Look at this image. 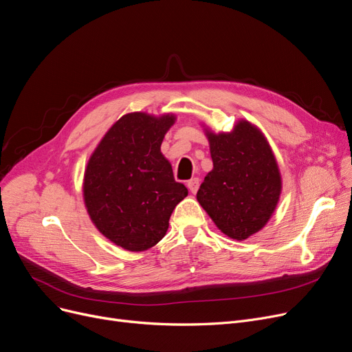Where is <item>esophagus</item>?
I'll use <instances>...</instances> for the list:
<instances>
[{
  "instance_id": "1",
  "label": "esophagus",
  "mask_w": 352,
  "mask_h": 352,
  "mask_svg": "<svg viewBox=\"0 0 352 352\" xmlns=\"http://www.w3.org/2000/svg\"><path fill=\"white\" fill-rule=\"evenodd\" d=\"M187 187H188V190L192 194H195L198 191V188H200V179H198V178H191L190 181H187Z\"/></svg>"
}]
</instances>
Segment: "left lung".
Returning a JSON list of instances; mask_svg holds the SVG:
<instances>
[{
	"label": "left lung",
	"mask_w": 352,
	"mask_h": 352,
	"mask_svg": "<svg viewBox=\"0 0 352 352\" xmlns=\"http://www.w3.org/2000/svg\"><path fill=\"white\" fill-rule=\"evenodd\" d=\"M212 170L197 200L226 236L246 240L266 226L276 210L282 177L265 135L249 120L232 132L206 129Z\"/></svg>",
	"instance_id": "obj_1"
}]
</instances>
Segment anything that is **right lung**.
Here are the masks:
<instances>
[{
    "mask_svg": "<svg viewBox=\"0 0 352 352\" xmlns=\"http://www.w3.org/2000/svg\"><path fill=\"white\" fill-rule=\"evenodd\" d=\"M171 113L133 112L104 133L85 170L83 198L98 230L129 252L151 249L165 236L175 206L188 195L161 152Z\"/></svg>",
    "mask_w": 352,
    "mask_h": 352,
    "instance_id": "add662e5",
    "label": "right lung"
}]
</instances>
